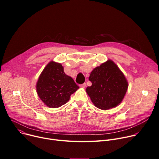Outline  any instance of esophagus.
<instances>
[{
	"label": "esophagus",
	"instance_id": "esophagus-1",
	"mask_svg": "<svg viewBox=\"0 0 159 159\" xmlns=\"http://www.w3.org/2000/svg\"><path fill=\"white\" fill-rule=\"evenodd\" d=\"M80 88H85L86 87V84L85 83H84L82 84H80Z\"/></svg>",
	"mask_w": 159,
	"mask_h": 159
}]
</instances>
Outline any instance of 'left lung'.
Wrapping results in <instances>:
<instances>
[{"label":"left lung","instance_id":"left-lung-1","mask_svg":"<svg viewBox=\"0 0 159 159\" xmlns=\"http://www.w3.org/2000/svg\"><path fill=\"white\" fill-rule=\"evenodd\" d=\"M89 80L92 85L86 88L85 91L93 104L104 110L119 105L128 88L124 75L110 60L96 67L91 71Z\"/></svg>","mask_w":159,"mask_h":159}]
</instances>
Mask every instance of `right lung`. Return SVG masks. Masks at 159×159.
Instances as JSON below:
<instances>
[{
    "mask_svg": "<svg viewBox=\"0 0 159 159\" xmlns=\"http://www.w3.org/2000/svg\"><path fill=\"white\" fill-rule=\"evenodd\" d=\"M79 88L74 79L65 74L61 64L52 61L43 70L36 85L38 96L49 108L65 105Z\"/></svg>",
    "mask_w": 159,
    "mask_h": 159,
    "instance_id": "1",
    "label": "right lung"
}]
</instances>
